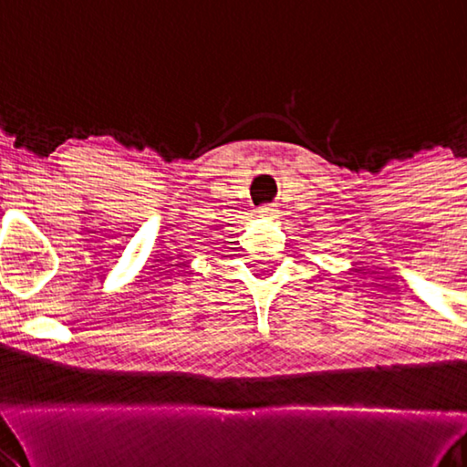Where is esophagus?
<instances>
[{
	"mask_svg": "<svg viewBox=\"0 0 467 467\" xmlns=\"http://www.w3.org/2000/svg\"><path fill=\"white\" fill-rule=\"evenodd\" d=\"M276 213H279V209H276V204H273V202H266V204H263V207H258L260 217H275Z\"/></svg>",
	"mask_w": 467,
	"mask_h": 467,
	"instance_id": "34e87169",
	"label": "esophagus"
}]
</instances>
